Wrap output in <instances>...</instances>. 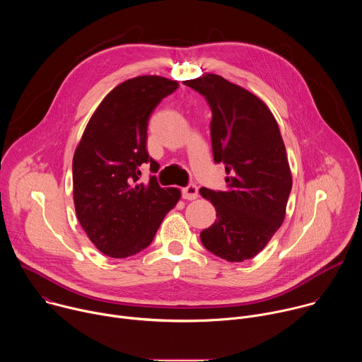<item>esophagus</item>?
<instances>
[{
	"instance_id": "1",
	"label": "esophagus",
	"mask_w": 362,
	"mask_h": 362,
	"mask_svg": "<svg viewBox=\"0 0 362 362\" xmlns=\"http://www.w3.org/2000/svg\"><path fill=\"white\" fill-rule=\"evenodd\" d=\"M182 193H183V197H185L186 200H194V199H197L199 189H197V186H196V185L190 183V185H187L186 187H183Z\"/></svg>"
}]
</instances>
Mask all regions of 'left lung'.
I'll return each instance as SVG.
<instances>
[{
	"instance_id": "8db88e82",
	"label": "left lung",
	"mask_w": 362,
	"mask_h": 362,
	"mask_svg": "<svg viewBox=\"0 0 362 362\" xmlns=\"http://www.w3.org/2000/svg\"><path fill=\"white\" fill-rule=\"evenodd\" d=\"M206 98L211 112L215 163H223L226 189H200L216 209L200 232L203 246L229 262L259 253L279 229L292 176L278 123L265 103L221 76L183 81Z\"/></svg>"
}]
</instances>
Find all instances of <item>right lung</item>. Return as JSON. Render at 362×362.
Masks as SVG:
<instances>
[{"label": "right lung", "mask_w": 362, "mask_h": 362, "mask_svg": "<svg viewBox=\"0 0 362 362\" xmlns=\"http://www.w3.org/2000/svg\"><path fill=\"white\" fill-rule=\"evenodd\" d=\"M179 84L159 76H140L115 87L91 116L73 158L77 219L110 257L146 249L166 214L180 199L176 187L158 183L159 163L147 153V126L159 103ZM150 164L149 182L139 180Z\"/></svg>", "instance_id": "obj_1"}]
</instances>
